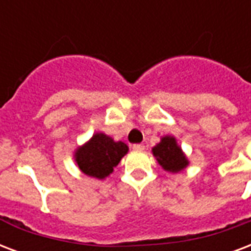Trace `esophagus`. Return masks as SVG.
Here are the masks:
<instances>
[{"mask_svg": "<svg viewBox=\"0 0 251 251\" xmlns=\"http://www.w3.org/2000/svg\"><path fill=\"white\" fill-rule=\"evenodd\" d=\"M133 150L134 151H142V150H145V146H143L142 143H137V145H133Z\"/></svg>", "mask_w": 251, "mask_h": 251, "instance_id": "34e87169", "label": "esophagus"}]
</instances>
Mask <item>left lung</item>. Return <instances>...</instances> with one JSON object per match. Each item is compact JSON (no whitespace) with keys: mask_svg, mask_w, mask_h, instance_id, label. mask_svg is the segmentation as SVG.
<instances>
[{"mask_svg":"<svg viewBox=\"0 0 251 251\" xmlns=\"http://www.w3.org/2000/svg\"><path fill=\"white\" fill-rule=\"evenodd\" d=\"M151 151L160 167L171 174L181 172L189 164L188 158L174 135H163Z\"/></svg>","mask_w":251,"mask_h":251,"instance_id":"left-lung-1","label":"left lung"}]
</instances>
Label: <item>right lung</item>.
Here are the masks:
<instances>
[{
	"mask_svg": "<svg viewBox=\"0 0 251 251\" xmlns=\"http://www.w3.org/2000/svg\"><path fill=\"white\" fill-rule=\"evenodd\" d=\"M129 147L122 141H114L104 133H95L89 141L74 152V159L80 171L87 176L104 180L127 154Z\"/></svg>",
	"mask_w": 251,
	"mask_h": 251,
	"instance_id": "1",
	"label": "right lung"
}]
</instances>
